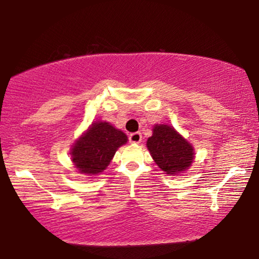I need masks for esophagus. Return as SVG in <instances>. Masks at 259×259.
<instances>
[{
    "instance_id": "obj_1",
    "label": "esophagus",
    "mask_w": 259,
    "mask_h": 259,
    "mask_svg": "<svg viewBox=\"0 0 259 259\" xmlns=\"http://www.w3.org/2000/svg\"><path fill=\"white\" fill-rule=\"evenodd\" d=\"M141 139H143V136H141V133H139V132L132 133L130 136L131 144H139V143H141Z\"/></svg>"
}]
</instances>
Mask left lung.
I'll use <instances>...</instances> for the list:
<instances>
[{
	"label": "left lung",
	"instance_id": "left-lung-1",
	"mask_svg": "<svg viewBox=\"0 0 259 259\" xmlns=\"http://www.w3.org/2000/svg\"><path fill=\"white\" fill-rule=\"evenodd\" d=\"M147 139L151 157L160 169L168 176H178L187 171L194 161V148L175 127L157 123Z\"/></svg>",
	"mask_w": 259,
	"mask_h": 259
}]
</instances>
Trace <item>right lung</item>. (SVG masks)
<instances>
[{"label": "right lung", "mask_w": 259, "mask_h": 259, "mask_svg": "<svg viewBox=\"0 0 259 259\" xmlns=\"http://www.w3.org/2000/svg\"><path fill=\"white\" fill-rule=\"evenodd\" d=\"M128 141L122 131L107 121H94L70 148V160L81 175L94 177L111 164L115 152Z\"/></svg>", "instance_id": "right-lung-1"}]
</instances>
